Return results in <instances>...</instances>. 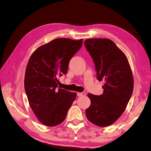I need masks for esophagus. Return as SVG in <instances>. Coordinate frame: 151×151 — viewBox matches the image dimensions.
<instances>
[{"label": "esophagus", "instance_id": "esophagus-1", "mask_svg": "<svg viewBox=\"0 0 151 151\" xmlns=\"http://www.w3.org/2000/svg\"><path fill=\"white\" fill-rule=\"evenodd\" d=\"M77 96L79 97H81V96H84L86 95V93L83 92V93H77Z\"/></svg>", "mask_w": 151, "mask_h": 151}]
</instances>
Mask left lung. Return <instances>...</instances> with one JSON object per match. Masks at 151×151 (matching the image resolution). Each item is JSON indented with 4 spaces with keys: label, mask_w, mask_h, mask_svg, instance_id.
Returning a JSON list of instances; mask_svg holds the SVG:
<instances>
[{
    "label": "left lung",
    "mask_w": 151,
    "mask_h": 151,
    "mask_svg": "<svg viewBox=\"0 0 151 151\" xmlns=\"http://www.w3.org/2000/svg\"><path fill=\"white\" fill-rule=\"evenodd\" d=\"M85 47L95 63L99 81H104L103 93H89L88 120L98 127L115 122L125 110L134 89V78L128 59L113 41L106 38L87 39Z\"/></svg>",
    "instance_id": "left-lung-1"
}]
</instances>
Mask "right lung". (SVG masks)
<instances>
[{
    "label": "right lung",
    "mask_w": 151,
    "mask_h": 151,
    "mask_svg": "<svg viewBox=\"0 0 151 151\" xmlns=\"http://www.w3.org/2000/svg\"><path fill=\"white\" fill-rule=\"evenodd\" d=\"M82 45L83 39H55L38 47L29 59L24 89L32 110L45 125L64 121L76 99V93L58 88L57 76L67 74L70 60Z\"/></svg>",
    "instance_id": "right-lung-1"
}]
</instances>
